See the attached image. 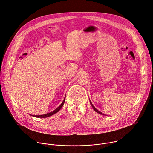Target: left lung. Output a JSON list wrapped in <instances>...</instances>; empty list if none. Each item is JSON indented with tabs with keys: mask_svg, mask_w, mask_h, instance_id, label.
I'll return each instance as SVG.
<instances>
[{
	"mask_svg": "<svg viewBox=\"0 0 153 153\" xmlns=\"http://www.w3.org/2000/svg\"><path fill=\"white\" fill-rule=\"evenodd\" d=\"M90 104H91V106H92V107H93V108L94 109V110L96 112H97V113H98V114H101V115H105L104 114H102L101 112H100V111H99L98 110H97L94 107V105L92 104V103H91V102L90 101Z\"/></svg>",
	"mask_w": 153,
	"mask_h": 153,
	"instance_id": "obj_1",
	"label": "left lung"
}]
</instances>
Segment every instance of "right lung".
Returning <instances> with one entry per match:
<instances>
[{"instance_id": "1", "label": "right lung", "mask_w": 153, "mask_h": 153, "mask_svg": "<svg viewBox=\"0 0 153 153\" xmlns=\"http://www.w3.org/2000/svg\"><path fill=\"white\" fill-rule=\"evenodd\" d=\"M65 98H64V100H63L62 103L57 108H55L54 110L52 111V112H49V113H47V114H46L41 115H31V116H33V117H36V118H47V117H51V116L54 115L55 114H56L57 112H59V111L61 109V108L63 107V104H64V103H65Z\"/></svg>"}]
</instances>
